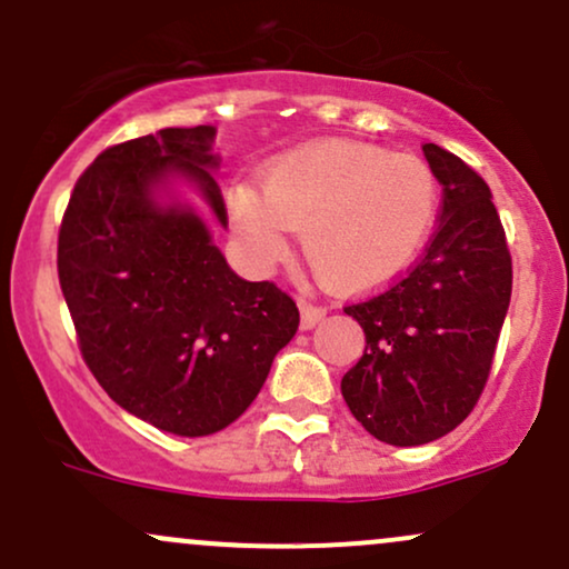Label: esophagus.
Listing matches in <instances>:
<instances>
[{"instance_id":"1","label":"esophagus","mask_w":569,"mask_h":569,"mask_svg":"<svg viewBox=\"0 0 569 569\" xmlns=\"http://www.w3.org/2000/svg\"><path fill=\"white\" fill-rule=\"evenodd\" d=\"M299 323H302V329H313L318 321H321L323 316H327V310L318 308V305H310L308 299H299Z\"/></svg>"}]
</instances>
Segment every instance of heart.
I'll return each instance as SVG.
<instances>
[{
	"label": "heart",
	"mask_w": 569,
	"mask_h": 569,
	"mask_svg": "<svg viewBox=\"0 0 569 569\" xmlns=\"http://www.w3.org/2000/svg\"><path fill=\"white\" fill-rule=\"evenodd\" d=\"M440 216V180L410 153L359 142H316L270 161L259 193H232L237 234L261 261L302 229V253L323 283L367 291L402 274Z\"/></svg>",
	"instance_id": "obj_1"
}]
</instances>
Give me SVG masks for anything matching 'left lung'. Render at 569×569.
<instances>
[{"mask_svg":"<svg viewBox=\"0 0 569 569\" xmlns=\"http://www.w3.org/2000/svg\"><path fill=\"white\" fill-rule=\"evenodd\" d=\"M442 183L440 223L408 272L346 305L365 353L342 376L361 427L389 446H423L478 405L513 289V261L486 180L446 148L423 146Z\"/></svg>","mask_w":569,"mask_h":569,"instance_id":"left-lung-1","label":"left lung"}]
</instances>
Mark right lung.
<instances>
[{
  "label": "right lung",
  "mask_w": 569,
  "mask_h": 569,
  "mask_svg": "<svg viewBox=\"0 0 569 569\" xmlns=\"http://www.w3.org/2000/svg\"><path fill=\"white\" fill-rule=\"evenodd\" d=\"M213 134L159 129L104 148L74 183L56 256L91 376L123 410L183 437L246 413L299 327L295 299L237 278L202 218L153 202V186L183 172L227 223Z\"/></svg>",
  "instance_id": "right-lung-1"
}]
</instances>
